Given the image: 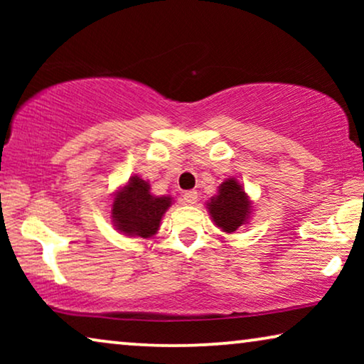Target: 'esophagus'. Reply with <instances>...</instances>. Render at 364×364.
<instances>
[{
  "label": "esophagus",
  "instance_id": "34e87169",
  "mask_svg": "<svg viewBox=\"0 0 364 364\" xmlns=\"http://www.w3.org/2000/svg\"><path fill=\"white\" fill-rule=\"evenodd\" d=\"M197 200H198V193L196 191L186 192L182 196V202L186 203V205H193V203H197Z\"/></svg>",
  "mask_w": 364,
  "mask_h": 364
}]
</instances>
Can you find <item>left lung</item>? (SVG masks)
Wrapping results in <instances>:
<instances>
[{
    "mask_svg": "<svg viewBox=\"0 0 364 364\" xmlns=\"http://www.w3.org/2000/svg\"><path fill=\"white\" fill-rule=\"evenodd\" d=\"M207 205L215 225L227 233L235 232L238 227L247 223L252 210V203L242 183H238L235 178H227L220 183L218 193L210 198Z\"/></svg>",
    "mask_w": 364,
    "mask_h": 364,
    "instance_id": "obj_1",
    "label": "left lung"
}]
</instances>
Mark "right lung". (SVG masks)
<instances>
[{"label": "right lung", "mask_w": 364, "mask_h": 364, "mask_svg": "<svg viewBox=\"0 0 364 364\" xmlns=\"http://www.w3.org/2000/svg\"><path fill=\"white\" fill-rule=\"evenodd\" d=\"M171 203V197L152 196L151 186L134 176L114 197L111 210L114 227L129 237L149 238L156 235L162 215Z\"/></svg>", "instance_id": "right-lung-1"}]
</instances>
